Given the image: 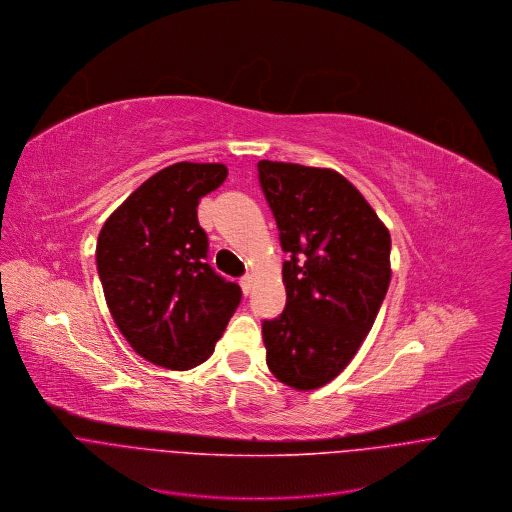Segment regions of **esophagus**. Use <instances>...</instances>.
Returning a JSON list of instances; mask_svg holds the SVG:
<instances>
[{
  "label": "esophagus",
  "mask_w": 512,
  "mask_h": 512,
  "mask_svg": "<svg viewBox=\"0 0 512 512\" xmlns=\"http://www.w3.org/2000/svg\"><path fill=\"white\" fill-rule=\"evenodd\" d=\"M252 284H254V276H252V274H246V276H242V278H240V286H242L244 294H250Z\"/></svg>",
  "instance_id": "obj_1"
}]
</instances>
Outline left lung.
<instances>
[{"mask_svg":"<svg viewBox=\"0 0 512 512\" xmlns=\"http://www.w3.org/2000/svg\"><path fill=\"white\" fill-rule=\"evenodd\" d=\"M280 230L286 309L262 323L272 375L296 391L333 381L371 331L391 280V236L339 171L262 159Z\"/></svg>","mask_w":512,"mask_h":512,"instance_id":"obj_1","label":"left lung"}]
</instances>
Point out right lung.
Instances as JSON below:
<instances>
[{
	"mask_svg": "<svg viewBox=\"0 0 512 512\" xmlns=\"http://www.w3.org/2000/svg\"><path fill=\"white\" fill-rule=\"evenodd\" d=\"M228 177L224 163L169 165L141 183L102 226L96 268L115 325L137 355L185 371L206 361L242 288L218 276L197 203Z\"/></svg>",
	"mask_w": 512,
	"mask_h": 512,
	"instance_id": "1",
	"label": "right lung"
}]
</instances>
